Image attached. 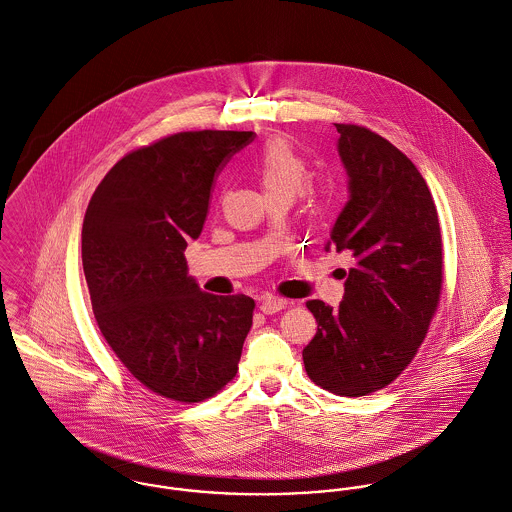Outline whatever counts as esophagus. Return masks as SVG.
<instances>
[{
    "label": "esophagus",
    "mask_w": 512,
    "mask_h": 512,
    "mask_svg": "<svg viewBox=\"0 0 512 512\" xmlns=\"http://www.w3.org/2000/svg\"><path fill=\"white\" fill-rule=\"evenodd\" d=\"M287 307V301L285 299H279V297H263L259 301V308L265 312V314H275L279 310Z\"/></svg>",
    "instance_id": "34e87169"
}]
</instances>
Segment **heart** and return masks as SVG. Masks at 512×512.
<instances>
[{
  "label": "heart",
  "instance_id": "1",
  "mask_svg": "<svg viewBox=\"0 0 512 512\" xmlns=\"http://www.w3.org/2000/svg\"><path fill=\"white\" fill-rule=\"evenodd\" d=\"M251 170L267 198L287 196L293 200L308 180L307 160L283 138L269 140L255 156Z\"/></svg>",
  "mask_w": 512,
  "mask_h": 512
}]
</instances>
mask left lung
I'll return each mask as SVG.
<instances>
[{"label": "left lung", "mask_w": 512, "mask_h": 512, "mask_svg": "<svg viewBox=\"0 0 512 512\" xmlns=\"http://www.w3.org/2000/svg\"><path fill=\"white\" fill-rule=\"evenodd\" d=\"M350 200L326 249L354 267L338 308L308 301L318 328L303 350L308 378L360 398L392 384L417 354L443 291V241L433 196L408 156L358 124H336Z\"/></svg>", "instance_id": "obj_1"}]
</instances>
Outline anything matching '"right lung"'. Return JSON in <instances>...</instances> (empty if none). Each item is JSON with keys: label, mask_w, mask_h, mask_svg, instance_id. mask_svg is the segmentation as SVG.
<instances>
[{"label": "right lung", "mask_w": 512, "mask_h": 512, "mask_svg": "<svg viewBox=\"0 0 512 512\" xmlns=\"http://www.w3.org/2000/svg\"><path fill=\"white\" fill-rule=\"evenodd\" d=\"M255 132L190 130L120 158L83 221V269L101 334L150 392L198 404L237 374L255 301L200 291L184 251L219 170Z\"/></svg>", "instance_id": "obj_1"}]
</instances>
